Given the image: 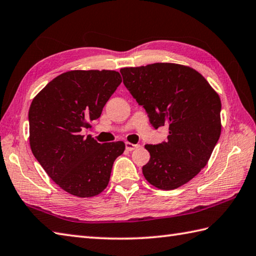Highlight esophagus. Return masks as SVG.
Returning <instances> with one entry per match:
<instances>
[{"instance_id": "esophagus-1", "label": "esophagus", "mask_w": 256, "mask_h": 256, "mask_svg": "<svg viewBox=\"0 0 256 256\" xmlns=\"http://www.w3.org/2000/svg\"><path fill=\"white\" fill-rule=\"evenodd\" d=\"M139 147H140V144H132V142H126V149H127L128 151H132V150L137 149V148H139Z\"/></svg>"}]
</instances>
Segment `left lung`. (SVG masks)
Listing matches in <instances>:
<instances>
[{"instance_id": "left-lung-1", "label": "left lung", "mask_w": 256, "mask_h": 256, "mask_svg": "<svg viewBox=\"0 0 256 256\" xmlns=\"http://www.w3.org/2000/svg\"><path fill=\"white\" fill-rule=\"evenodd\" d=\"M120 72L151 126H169L168 142L144 146L150 154L144 178L158 189H176L204 168L220 138V97L200 72L184 65L154 62Z\"/></svg>"}]
</instances>
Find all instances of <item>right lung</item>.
I'll return each instance as SVG.
<instances>
[{
    "label": "right lung",
    "mask_w": 256,
    "mask_h": 256,
    "mask_svg": "<svg viewBox=\"0 0 256 256\" xmlns=\"http://www.w3.org/2000/svg\"><path fill=\"white\" fill-rule=\"evenodd\" d=\"M114 70H70L54 78L30 104V144L36 160L68 194L95 196L108 186L114 161L124 142L98 144L82 134L100 117L120 85Z\"/></svg>",
    "instance_id": "obj_1"
}]
</instances>
